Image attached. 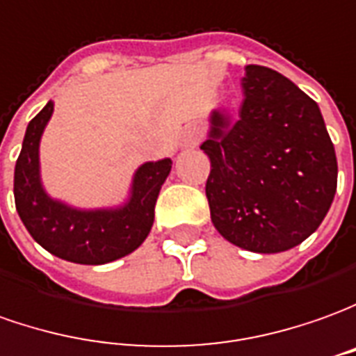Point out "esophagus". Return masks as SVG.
I'll use <instances>...</instances> for the list:
<instances>
[{"mask_svg": "<svg viewBox=\"0 0 356 356\" xmlns=\"http://www.w3.org/2000/svg\"><path fill=\"white\" fill-rule=\"evenodd\" d=\"M200 144V132L197 127H188L183 134V146L185 147H197Z\"/></svg>", "mask_w": 356, "mask_h": 356, "instance_id": "obj_1", "label": "esophagus"}]
</instances>
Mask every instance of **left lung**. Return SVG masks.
I'll return each mask as SVG.
<instances>
[{"label": "left lung", "mask_w": 356, "mask_h": 356, "mask_svg": "<svg viewBox=\"0 0 356 356\" xmlns=\"http://www.w3.org/2000/svg\"><path fill=\"white\" fill-rule=\"evenodd\" d=\"M238 120L214 111L200 149L210 158V218L255 253L296 248L320 228L337 191V158L318 103L289 77L245 66Z\"/></svg>", "instance_id": "obj_1"}]
</instances>
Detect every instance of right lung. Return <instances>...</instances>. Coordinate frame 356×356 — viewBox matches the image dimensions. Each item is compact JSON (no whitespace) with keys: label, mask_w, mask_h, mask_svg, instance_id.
I'll use <instances>...</instances> for the list:
<instances>
[{"label":"right lung","mask_w":356,"mask_h":356,"mask_svg":"<svg viewBox=\"0 0 356 356\" xmlns=\"http://www.w3.org/2000/svg\"><path fill=\"white\" fill-rule=\"evenodd\" d=\"M54 103L26 127L21 154L15 163L13 195L19 218L46 251L79 265H103L120 259L142 245L154 224L159 188L171 171V159L147 161L132 179L130 198L118 209L81 210L48 197L40 181L38 146Z\"/></svg>","instance_id":"add662e5"}]
</instances>
